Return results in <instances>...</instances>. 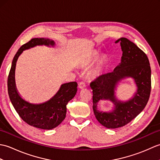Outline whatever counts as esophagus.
<instances>
[{
  "instance_id": "1",
  "label": "esophagus",
  "mask_w": 160,
  "mask_h": 160,
  "mask_svg": "<svg viewBox=\"0 0 160 160\" xmlns=\"http://www.w3.org/2000/svg\"><path fill=\"white\" fill-rule=\"evenodd\" d=\"M85 87H86L85 83L84 82H79V84H78V87H79L80 89H83V88H84Z\"/></svg>"
}]
</instances>
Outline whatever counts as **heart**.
I'll return each instance as SVG.
<instances>
[{"label":"heart","mask_w":160,"mask_h":160,"mask_svg":"<svg viewBox=\"0 0 160 160\" xmlns=\"http://www.w3.org/2000/svg\"><path fill=\"white\" fill-rule=\"evenodd\" d=\"M100 56V54L99 52H98V51H96V50L91 51V52L87 53L86 54V56L84 57V58L82 60V64L84 67L89 66L91 64L93 63L95 61H96L98 58H99ZM104 61H105V58L101 57V58L100 59L99 62H98V65H97L96 68L93 70V71L92 72L93 76H97L98 71H99L100 67L102 66V64L104 62Z\"/></svg>","instance_id":"heart-1"}]
</instances>
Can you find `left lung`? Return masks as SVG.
Instances as JSON below:
<instances>
[{
    "mask_svg": "<svg viewBox=\"0 0 160 160\" xmlns=\"http://www.w3.org/2000/svg\"><path fill=\"white\" fill-rule=\"evenodd\" d=\"M120 42L122 51L121 63L113 71L102 75L90 84L93 90V110L98 121L108 128L124 127L136 118L147 105L151 90V70L147 56L135 43L126 38ZM131 77L138 87L132 99L127 102L118 101L114 96L118 82ZM101 99H109L115 105L111 112L97 109V102Z\"/></svg>",
    "mask_w": 160,
    "mask_h": 160,
    "instance_id": "left-lung-1",
    "label": "left lung"
}]
</instances>
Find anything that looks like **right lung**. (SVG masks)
<instances>
[{
    "instance_id": "obj_1",
    "label": "right lung",
    "mask_w": 160,
    "mask_h": 160,
    "mask_svg": "<svg viewBox=\"0 0 160 160\" xmlns=\"http://www.w3.org/2000/svg\"><path fill=\"white\" fill-rule=\"evenodd\" d=\"M53 46V40L47 38H32L24 44L13 58L8 79V94L15 110L27 124L36 128L50 130L58 127L66 117L67 104L77 92L78 84L71 82L61 85L59 91L46 102L39 104L29 103L23 100L17 91L15 84L16 61L24 50L36 45Z\"/></svg>"
}]
</instances>
